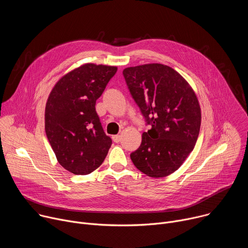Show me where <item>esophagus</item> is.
<instances>
[{
    "label": "esophagus",
    "instance_id": "1",
    "mask_svg": "<svg viewBox=\"0 0 248 248\" xmlns=\"http://www.w3.org/2000/svg\"><path fill=\"white\" fill-rule=\"evenodd\" d=\"M112 138H113V140L115 141L116 143H119L120 141H121V139H122V136L121 135H113Z\"/></svg>",
    "mask_w": 248,
    "mask_h": 248
}]
</instances>
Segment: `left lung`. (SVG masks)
Instances as JSON below:
<instances>
[{
	"instance_id": "1",
	"label": "left lung",
	"mask_w": 248,
	"mask_h": 248,
	"mask_svg": "<svg viewBox=\"0 0 248 248\" xmlns=\"http://www.w3.org/2000/svg\"><path fill=\"white\" fill-rule=\"evenodd\" d=\"M123 75L151 126L130 159L151 178L167 176L183 165L195 146L201 124L198 99L178 72L162 63L126 67Z\"/></svg>"
}]
</instances>
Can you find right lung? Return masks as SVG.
Listing matches in <instances>:
<instances>
[{"mask_svg":"<svg viewBox=\"0 0 248 248\" xmlns=\"http://www.w3.org/2000/svg\"><path fill=\"white\" fill-rule=\"evenodd\" d=\"M117 69L85 63L63 76L49 95L46 135L60 165L75 174H88L99 168L112 145L95 105Z\"/></svg>","mask_w":248,"mask_h":248,"instance_id":"1","label":"right lung"}]
</instances>
